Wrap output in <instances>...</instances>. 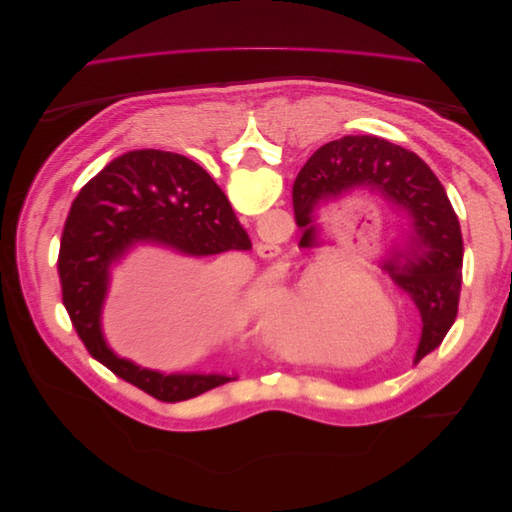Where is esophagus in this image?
<instances>
[{"mask_svg": "<svg viewBox=\"0 0 512 512\" xmlns=\"http://www.w3.org/2000/svg\"><path fill=\"white\" fill-rule=\"evenodd\" d=\"M256 252L260 258H275L280 254V247L275 243H256Z\"/></svg>", "mask_w": 512, "mask_h": 512, "instance_id": "34e87169", "label": "esophagus"}]
</instances>
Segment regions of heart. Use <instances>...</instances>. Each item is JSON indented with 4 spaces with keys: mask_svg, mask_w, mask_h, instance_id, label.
Returning a JSON list of instances; mask_svg holds the SVG:
<instances>
[{
    "mask_svg": "<svg viewBox=\"0 0 512 512\" xmlns=\"http://www.w3.org/2000/svg\"><path fill=\"white\" fill-rule=\"evenodd\" d=\"M327 282L318 269L303 271L288 284H269L252 299V314L258 335L273 354L294 363L318 361L316 324L327 322L356 297L363 288H378L374 282L356 277L348 282L335 303L324 307ZM380 292V290H378Z\"/></svg>",
    "mask_w": 512,
    "mask_h": 512,
    "instance_id": "obj_1",
    "label": "heart"
}]
</instances>
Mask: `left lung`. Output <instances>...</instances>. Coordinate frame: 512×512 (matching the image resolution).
Instances as JSON below:
<instances>
[{"label":"left lung","instance_id":"1","mask_svg":"<svg viewBox=\"0 0 512 512\" xmlns=\"http://www.w3.org/2000/svg\"><path fill=\"white\" fill-rule=\"evenodd\" d=\"M352 188L380 192L410 215V243L382 269L416 303L423 318L418 363L436 350L457 318L463 237L444 185L416 153L378 136H344L322 145L294 179L292 207L303 239L314 235V207Z\"/></svg>","mask_w":512,"mask_h":512}]
</instances>
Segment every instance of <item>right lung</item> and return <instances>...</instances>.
Masks as SVG:
<instances>
[{"instance_id": "1", "label": "right lung", "mask_w": 512, "mask_h": 512, "mask_svg": "<svg viewBox=\"0 0 512 512\" xmlns=\"http://www.w3.org/2000/svg\"><path fill=\"white\" fill-rule=\"evenodd\" d=\"M136 241H158L192 256L252 250L226 194L190 158L136 149L108 162L72 200L57 260L61 299L87 352L166 404L235 380L220 374L164 376L108 350L100 329L108 267Z\"/></svg>"}]
</instances>
